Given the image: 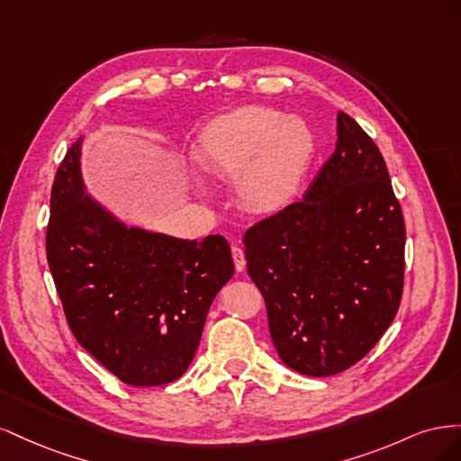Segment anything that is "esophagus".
I'll return each mask as SVG.
<instances>
[{
    "instance_id": "34e87169",
    "label": "esophagus",
    "mask_w": 461,
    "mask_h": 461,
    "mask_svg": "<svg viewBox=\"0 0 461 461\" xmlns=\"http://www.w3.org/2000/svg\"><path fill=\"white\" fill-rule=\"evenodd\" d=\"M230 252H232V259H234V267H236V271H244V267H246V259H244L242 248H240V246H236V244H232Z\"/></svg>"
}]
</instances>
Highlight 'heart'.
Segmentation results:
<instances>
[{
    "label": "heart",
    "instance_id": "heart-1",
    "mask_svg": "<svg viewBox=\"0 0 461 461\" xmlns=\"http://www.w3.org/2000/svg\"><path fill=\"white\" fill-rule=\"evenodd\" d=\"M312 156L313 134L305 121L261 105L234 109L209 122L194 151L205 175L236 176L240 202L258 213L290 202Z\"/></svg>",
    "mask_w": 461,
    "mask_h": 461
}]
</instances>
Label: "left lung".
<instances>
[{
    "label": "left lung",
    "mask_w": 461,
    "mask_h": 461,
    "mask_svg": "<svg viewBox=\"0 0 461 461\" xmlns=\"http://www.w3.org/2000/svg\"><path fill=\"white\" fill-rule=\"evenodd\" d=\"M337 148L300 202L244 234L285 366L337 375L371 352L400 308L406 225L371 136L339 111Z\"/></svg>",
    "instance_id": "8db88e82"
}]
</instances>
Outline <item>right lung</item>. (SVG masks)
I'll use <instances>...</instances> for the list:
<instances>
[{
  "label": "right lung",
  "mask_w": 461,
  "mask_h": 461,
  "mask_svg": "<svg viewBox=\"0 0 461 461\" xmlns=\"http://www.w3.org/2000/svg\"><path fill=\"white\" fill-rule=\"evenodd\" d=\"M80 138L55 173L46 254L78 344L122 383L176 381L198 350L217 292L234 275L229 242L127 227L85 194Z\"/></svg>",
  "instance_id": "right-lung-1"
}]
</instances>
